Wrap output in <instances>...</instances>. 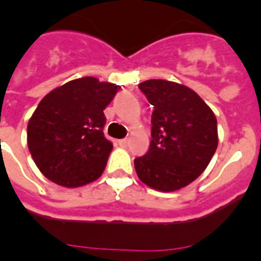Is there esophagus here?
Listing matches in <instances>:
<instances>
[{
    "label": "esophagus",
    "mask_w": 261,
    "mask_h": 261,
    "mask_svg": "<svg viewBox=\"0 0 261 261\" xmlns=\"http://www.w3.org/2000/svg\"><path fill=\"white\" fill-rule=\"evenodd\" d=\"M128 144H129L128 138H123V140H119V145H120V146L125 147Z\"/></svg>",
    "instance_id": "1"
}]
</instances>
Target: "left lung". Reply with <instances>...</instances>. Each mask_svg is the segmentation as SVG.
Here are the masks:
<instances>
[{
  "mask_svg": "<svg viewBox=\"0 0 261 261\" xmlns=\"http://www.w3.org/2000/svg\"><path fill=\"white\" fill-rule=\"evenodd\" d=\"M138 87L154 106L150 147L135 159L138 179L159 192L181 190L202 174L216 153V115L184 85L147 80Z\"/></svg>",
  "mask_w": 261,
  "mask_h": 261,
  "instance_id": "1",
  "label": "left lung"
}]
</instances>
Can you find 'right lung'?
<instances>
[{
  "mask_svg": "<svg viewBox=\"0 0 261 261\" xmlns=\"http://www.w3.org/2000/svg\"><path fill=\"white\" fill-rule=\"evenodd\" d=\"M120 86L95 77L69 81L41 99L27 125V145L40 172L77 188L105 171L112 144L105 137V108Z\"/></svg>",
  "mask_w": 261,
  "mask_h": 261,
  "instance_id": "1",
  "label": "right lung"
}]
</instances>
